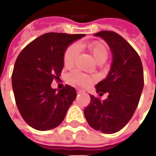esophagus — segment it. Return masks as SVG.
I'll list each match as a JSON object with an SVG mask.
<instances>
[{
  "label": "esophagus",
  "mask_w": 156,
  "mask_h": 156,
  "mask_svg": "<svg viewBox=\"0 0 156 156\" xmlns=\"http://www.w3.org/2000/svg\"><path fill=\"white\" fill-rule=\"evenodd\" d=\"M77 93L78 94H83V93H85V90L81 89V88H77Z\"/></svg>",
  "instance_id": "obj_1"
}]
</instances>
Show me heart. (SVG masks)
I'll return each instance as SVG.
<instances>
[{
    "label": "heart",
    "instance_id": "heart-1",
    "mask_svg": "<svg viewBox=\"0 0 156 156\" xmlns=\"http://www.w3.org/2000/svg\"><path fill=\"white\" fill-rule=\"evenodd\" d=\"M88 48L91 51L92 54L95 58V60L98 63H103L106 61L108 58V48L104 43L100 41H94L88 45ZM78 52V45L72 44L66 50L63 56V62L64 66L67 68L72 67L74 63L76 57ZM68 81L70 84L79 87H87L94 81V79L87 74H83L78 71H74L68 75Z\"/></svg>",
    "mask_w": 156,
    "mask_h": 156
}]
</instances>
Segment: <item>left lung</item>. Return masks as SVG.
Masks as SVG:
<instances>
[{
	"label": "left lung",
	"mask_w": 156,
	"mask_h": 156,
	"mask_svg": "<svg viewBox=\"0 0 156 156\" xmlns=\"http://www.w3.org/2000/svg\"><path fill=\"white\" fill-rule=\"evenodd\" d=\"M94 36L104 39L112 53L107 77L95 86L99 95L107 93L108 98L101 101L90 95L84 116L93 129L114 134L127 124L137 108L144 87L143 66L137 52L120 35L102 31Z\"/></svg>",
	"instance_id": "obj_1"
}]
</instances>
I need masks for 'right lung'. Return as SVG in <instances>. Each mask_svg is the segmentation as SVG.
<instances>
[{"label":"right lung","instance_id":"right-lung-1","mask_svg":"<svg viewBox=\"0 0 156 156\" xmlns=\"http://www.w3.org/2000/svg\"><path fill=\"white\" fill-rule=\"evenodd\" d=\"M83 37L85 34L45 33L18 55L12 73V88L20 114L33 129L44 131L58 127L77 97L70 85L57 90L51 83L59 78L68 46Z\"/></svg>","mask_w":156,"mask_h":156}]
</instances>
